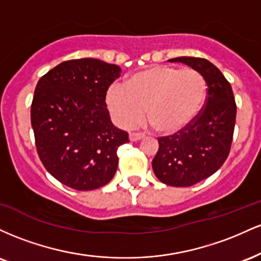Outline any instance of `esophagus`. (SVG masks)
Wrapping results in <instances>:
<instances>
[{
  "label": "esophagus",
  "mask_w": 261,
  "mask_h": 261,
  "mask_svg": "<svg viewBox=\"0 0 261 261\" xmlns=\"http://www.w3.org/2000/svg\"><path fill=\"white\" fill-rule=\"evenodd\" d=\"M143 137H145V135L141 134V133H130V134H128V139H130V141H139V140H142Z\"/></svg>",
  "instance_id": "esophagus-1"
}]
</instances>
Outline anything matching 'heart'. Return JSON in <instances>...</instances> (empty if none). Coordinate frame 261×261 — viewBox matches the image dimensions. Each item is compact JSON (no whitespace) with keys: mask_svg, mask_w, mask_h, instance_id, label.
<instances>
[{"mask_svg":"<svg viewBox=\"0 0 261 261\" xmlns=\"http://www.w3.org/2000/svg\"><path fill=\"white\" fill-rule=\"evenodd\" d=\"M207 94L203 76L194 68L154 65L131 74L125 85L110 86L107 107L114 121L133 126L149 118V125L163 135L187 128L201 112Z\"/></svg>","mask_w":261,"mask_h":261,"instance_id":"1","label":"heart"}]
</instances>
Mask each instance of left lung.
I'll return each instance as SVG.
<instances>
[{"mask_svg":"<svg viewBox=\"0 0 261 261\" xmlns=\"http://www.w3.org/2000/svg\"><path fill=\"white\" fill-rule=\"evenodd\" d=\"M202 74L207 94L201 112L187 128L160 137L152 161L155 176L170 187H191L208 178L228 157L234 133L237 106L229 82L214 64L201 58L170 59Z\"/></svg>","mask_w":261,"mask_h":261,"instance_id":"8db88e82","label":"left lung"}]
</instances>
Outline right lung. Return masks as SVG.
I'll use <instances>...</instances> for the list:
<instances>
[{
    "instance_id": "add662e5",
    "label": "right lung",
    "mask_w": 261,
    "mask_h": 261,
    "mask_svg": "<svg viewBox=\"0 0 261 261\" xmlns=\"http://www.w3.org/2000/svg\"><path fill=\"white\" fill-rule=\"evenodd\" d=\"M120 73L97 59L68 60L35 87L31 119L39 158L66 187L94 190L115 174L116 151L128 135L113 125L106 97Z\"/></svg>"
}]
</instances>
